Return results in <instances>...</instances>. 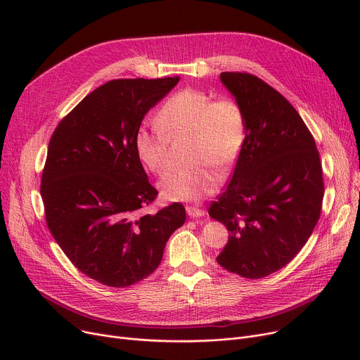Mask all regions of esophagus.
Here are the masks:
<instances>
[{"mask_svg":"<svg viewBox=\"0 0 360 360\" xmlns=\"http://www.w3.org/2000/svg\"><path fill=\"white\" fill-rule=\"evenodd\" d=\"M186 213L190 217H202L205 214V212L202 209H198V207H193V205L186 207Z\"/></svg>","mask_w":360,"mask_h":360,"instance_id":"obj_1","label":"esophagus"}]
</instances>
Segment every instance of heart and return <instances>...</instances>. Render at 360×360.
<instances>
[{
  "label": "heart",
  "instance_id": "heart-1",
  "mask_svg": "<svg viewBox=\"0 0 360 360\" xmlns=\"http://www.w3.org/2000/svg\"><path fill=\"white\" fill-rule=\"evenodd\" d=\"M158 122L143 124L134 136L140 162L155 174L167 169V141L179 134H190L188 159L191 166L169 172L160 182L166 201L197 202L216 191L220 176L210 165L231 166L245 141V118L232 99L214 101L198 89L174 93L159 109Z\"/></svg>",
  "mask_w": 360,
  "mask_h": 360
}]
</instances>
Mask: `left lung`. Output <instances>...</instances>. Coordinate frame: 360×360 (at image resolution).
I'll return each mask as SVG.
<instances>
[{"label":"left lung","mask_w":360,"mask_h":360,"mask_svg":"<svg viewBox=\"0 0 360 360\" xmlns=\"http://www.w3.org/2000/svg\"><path fill=\"white\" fill-rule=\"evenodd\" d=\"M240 106L245 141L232 179L209 214L229 231L223 269L261 278L289 264L309 239L324 197L315 140L286 98L247 72H221Z\"/></svg>","instance_id":"1"}]
</instances>
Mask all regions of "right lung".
<instances>
[{
    "mask_svg": "<svg viewBox=\"0 0 360 360\" xmlns=\"http://www.w3.org/2000/svg\"><path fill=\"white\" fill-rule=\"evenodd\" d=\"M179 77L112 80L93 90L55 128L42 174L48 228L82 273L127 288L153 273L166 242L185 223L182 204L144 214L158 191L137 158L146 113Z\"/></svg>",
    "mask_w": 360,
    "mask_h": 360,
    "instance_id": "1",
    "label": "right lung"
}]
</instances>
